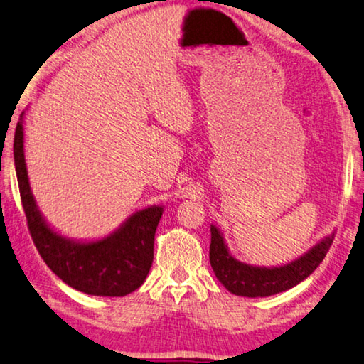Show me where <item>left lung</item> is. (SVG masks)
<instances>
[{
	"label": "left lung",
	"instance_id": "left-lung-1",
	"mask_svg": "<svg viewBox=\"0 0 364 364\" xmlns=\"http://www.w3.org/2000/svg\"><path fill=\"white\" fill-rule=\"evenodd\" d=\"M210 264L218 281L231 294L241 297H269L286 292L307 279L323 261L326 251L333 243V233L325 236L307 252L281 266H252L236 259L230 252L223 233L218 226H210Z\"/></svg>",
	"mask_w": 364,
	"mask_h": 364
}]
</instances>
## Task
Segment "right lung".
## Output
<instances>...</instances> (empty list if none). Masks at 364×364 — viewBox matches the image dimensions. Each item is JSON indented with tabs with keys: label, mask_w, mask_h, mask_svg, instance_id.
<instances>
[{
	"label": "right lung",
	"mask_w": 364,
	"mask_h": 364,
	"mask_svg": "<svg viewBox=\"0 0 364 364\" xmlns=\"http://www.w3.org/2000/svg\"><path fill=\"white\" fill-rule=\"evenodd\" d=\"M24 112L14 133V167L28 226L39 255L67 286L88 296L123 297L146 281L154 257V236L164 213L149 205L131 213L112 233L98 240L60 235L41 213L31 191L24 156Z\"/></svg>",
	"instance_id": "right-lung-1"
}]
</instances>
